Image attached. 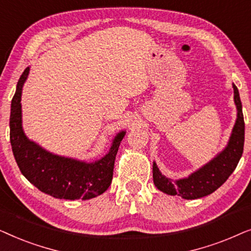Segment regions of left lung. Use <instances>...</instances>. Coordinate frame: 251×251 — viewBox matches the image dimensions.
<instances>
[{"mask_svg":"<svg viewBox=\"0 0 251 251\" xmlns=\"http://www.w3.org/2000/svg\"><path fill=\"white\" fill-rule=\"evenodd\" d=\"M234 102L238 109L235 125L233 126L227 146L217 154L210 162L183 179L173 180L161 174L159 168L153 163V180L155 186L163 193L169 195H179L186 200L203 198L211 194L227 180L231 174L238 166L243 153L245 144V120H243L242 104L240 100L239 90L233 84Z\"/></svg>","mask_w":251,"mask_h":251,"instance_id":"obj_1","label":"left lung"}]
</instances>
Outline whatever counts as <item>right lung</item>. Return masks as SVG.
Wrapping results in <instances>:
<instances>
[{
    "label": "right lung",
    "mask_w": 251,
    "mask_h": 251,
    "mask_svg": "<svg viewBox=\"0 0 251 251\" xmlns=\"http://www.w3.org/2000/svg\"><path fill=\"white\" fill-rule=\"evenodd\" d=\"M29 67L17 83L10 113V143L20 171L43 193L65 200H89L104 193L113 178L116 153L126 131L115 136L108 153L95 162H84L48 152L27 138L22 126V90Z\"/></svg>",
    "instance_id": "1"
}]
</instances>
